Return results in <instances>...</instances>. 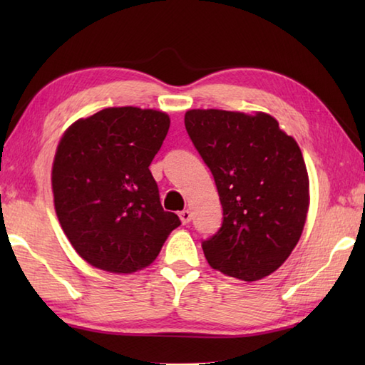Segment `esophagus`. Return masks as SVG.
Returning <instances> with one entry per match:
<instances>
[{"label": "esophagus", "instance_id": "1", "mask_svg": "<svg viewBox=\"0 0 365 365\" xmlns=\"http://www.w3.org/2000/svg\"><path fill=\"white\" fill-rule=\"evenodd\" d=\"M178 216H180V221L183 224H188L191 221V212L190 210H182L180 213H178Z\"/></svg>", "mask_w": 365, "mask_h": 365}]
</instances>
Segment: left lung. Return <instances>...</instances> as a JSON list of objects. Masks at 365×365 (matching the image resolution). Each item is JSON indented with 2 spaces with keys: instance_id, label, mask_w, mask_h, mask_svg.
<instances>
[{
  "instance_id": "left-lung-1",
  "label": "left lung",
  "mask_w": 365,
  "mask_h": 365,
  "mask_svg": "<svg viewBox=\"0 0 365 365\" xmlns=\"http://www.w3.org/2000/svg\"><path fill=\"white\" fill-rule=\"evenodd\" d=\"M188 136L212 170L220 230L202 242L210 267L259 281L289 257L304 229L309 177L297 141L269 114L190 110Z\"/></svg>"
}]
</instances>
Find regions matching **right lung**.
I'll use <instances>...</instances> for the list:
<instances>
[{
	"instance_id": "obj_1",
	"label": "right lung",
	"mask_w": 365,
	"mask_h": 365,
	"mask_svg": "<svg viewBox=\"0 0 365 365\" xmlns=\"http://www.w3.org/2000/svg\"><path fill=\"white\" fill-rule=\"evenodd\" d=\"M169 115L106 108L67 128L51 170L54 208L75 251L92 267L135 273L157 259L180 220L165 212L150 163Z\"/></svg>"
}]
</instances>
